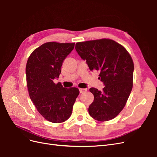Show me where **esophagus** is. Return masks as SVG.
<instances>
[{"mask_svg":"<svg viewBox=\"0 0 157 157\" xmlns=\"http://www.w3.org/2000/svg\"><path fill=\"white\" fill-rule=\"evenodd\" d=\"M86 91H87V89H82V88L79 89L80 93H85Z\"/></svg>","mask_w":157,"mask_h":157,"instance_id":"esophagus-1","label":"esophagus"}]
</instances>
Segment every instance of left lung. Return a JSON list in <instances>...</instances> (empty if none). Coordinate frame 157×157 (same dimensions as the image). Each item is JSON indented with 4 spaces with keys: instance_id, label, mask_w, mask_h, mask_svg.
Returning a JSON list of instances; mask_svg holds the SVG:
<instances>
[{
    "instance_id": "obj_1",
    "label": "left lung",
    "mask_w": 157,
    "mask_h": 157,
    "mask_svg": "<svg viewBox=\"0 0 157 157\" xmlns=\"http://www.w3.org/2000/svg\"><path fill=\"white\" fill-rule=\"evenodd\" d=\"M75 49L90 71L100 72L98 78L105 85L102 90L89 89L94 95L89 115L98 121L115 118L124 108L132 89V57L123 45L110 39L78 42Z\"/></svg>"
}]
</instances>
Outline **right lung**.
I'll return each mask as SVG.
<instances>
[{"label": "right lung", "mask_w": 157, "mask_h": 157, "mask_svg": "<svg viewBox=\"0 0 157 157\" xmlns=\"http://www.w3.org/2000/svg\"><path fill=\"white\" fill-rule=\"evenodd\" d=\"M75 43L47 42L34 49L26 65L29 97L38 112L52 123L67 121L79 94L76 87L64 88L59 78L64 60L71 53Z\"/></svg>", "instance_id": "obj_1"}]
</instances>
